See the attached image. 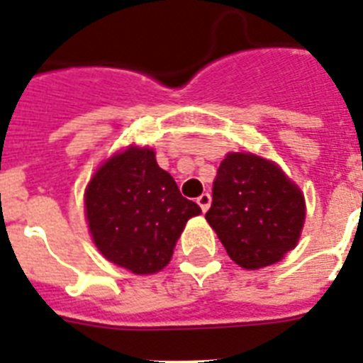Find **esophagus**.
Instances as JSON below:
<instances>
[{"label":"esophagus","mask_w":363,"mask_h":363,"mask_svg":"<svg viewBox=\"0 0 363 363\" xmlns=\"http://www.w3.org/2000/svg\"><path fill=\"white\" fill-rule=\"evenodd\" d=\"M196 203L200 207H202V211L206 213L207 209H209V206H211V194L209 193H203V194H200V196L196 198Z\"/></svg>","instance_id":"esophagus-1"}]
</instances>
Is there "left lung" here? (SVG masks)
I'll list each match as a JSON object with an SVG mask.
<instances>
[{
    "label": "left lung",
    "instance_id": "left-lung-1",
    "mask_svg": "<svg viewBox=\"0 0 363 363\" xmlns=\"http://www.w3.org/2000/svg\"><path fill=\"white\" fill-rule=\"evenodd\" d=\"M206 218L238 266L259 270L296 247L305 222V200L272 161L228 154L213 182Z\"/></svg>",
    "mask_w": 363,
    "mask_h": 363
}]
</instances>
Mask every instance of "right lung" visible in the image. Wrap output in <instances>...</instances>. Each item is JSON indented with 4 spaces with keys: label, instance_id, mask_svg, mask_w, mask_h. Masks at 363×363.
<instances>
[{
    "label": "right lung",
    "instance_id": "add662e5",
    "mask_svg": "<svg viewBox=\"0 0 363 363\" xmlns=\"http://www.w3.org/2000/svg\"><path fill=\"white\" fill-rule=\"evenodd\" d=\"M200 213L150 148L111 156L86 189L93 242L108 261L138 275L165 268L187 220Z\"/></svg>",
    "mask_w": 363,
    "mask_h": 363
}]
</instances>
